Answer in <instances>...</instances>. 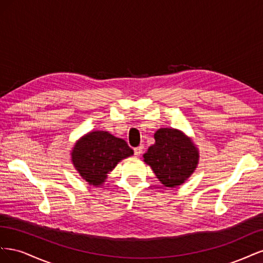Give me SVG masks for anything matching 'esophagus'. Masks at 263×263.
I'll return each instance as SVG.
<instances>
[{"label": "esophagus", "mask_w": 263, "mask_h": 263, "mask_svg": "<svg viewBox=\"0 0 263 263\" xmlns=\"http://www.w3.org/2000/svg\"><path fill=\"white\" fill-rule=\"evenodd\" d=\"M142 150H144V145H140V146H138L137 148H135L134 149V153H135V156H140L141 155V153H142Z\"/></svg>", "instance_id": "obj_1"}]
</instances>
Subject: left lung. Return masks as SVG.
<instances>
[{
	"label": "left lung",
	"instance_id": "1",
	"mask_svg": "<svg viewBox=\"0 0 263 263\" xmlns=\"http://www.w3.org/2000/svg\"><path fill=\"white\" fill-rule=\"evenodd\" d=\"M156 142L142 156L156 177L166 187L183 184L198 163V150L192 139L181 130L160 128L155 133Z\"/></svg>",
	"mask_w": 263,
	"mask_h": 263
}]
</instances>
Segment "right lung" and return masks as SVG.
<instances>
[{
	"label": "right lung",
	"mask_w": 263,
	"mask_h": 263,
	"mask_svg": "<svg viewBox=\"0 0 263 263\" xmlns=\"http://www.w3.org/2000/svg\"><path fill=\"white\" fill-rule=\"evenodd\" d=\"M133 154V149L124 139L104 130H97L87 133L76 142L71 160L82 179L91 185L99 186L119 161Z\"/></svg>",
	"instance_id": "obj_1"
}]
</instances>
